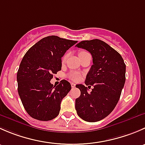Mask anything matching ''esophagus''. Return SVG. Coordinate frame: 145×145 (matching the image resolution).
<instances>
[{
	"mask_svg": "<svg viewBox=\"0 0 145 145\" xmlns=\"http://www.w3.org/2000/svg\"><path fill=\"white\" fill-rule=\"evenodd\" d=\"M71 87H72V88H75L76 87V84L74 83H71Z\"/></svg>",
	"mask_w": 145,
	"mask_h": 145,
	"instance_id": "1",
	"label": "esophagus"
}]
</instances>
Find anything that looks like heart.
<instances>
[{
    "label": "heart",
    "instance_id": "heart-1",
    "mask_svg": "<svg viewBox=\"0 0 145 145\" xmlns=\"http://www.w3.org/2000/svg\"><path fill=\"white\" fill-rule=\"evenodd\" d=\"M86 52H86V51H81V52H79V53H78V56H80V55L86 53ZM66 57H67V55H65L63 57V58H62V61H63V62L66 59ZM69 77L71 80H73V81H78V80L80 79V78H81V75H80L78 73L71 72V73H70L69 75Z\"/></svg>",
    "mask_w": 145,
    "mask_h": 145
}]
</instances>
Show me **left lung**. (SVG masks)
Returning a JSON list of instances; mask_svg holds the SVG:
<instances>
[{
  "instance_id": "left-lung-1",
  "label": "left lung",
  "mask_w": 145,
  "mask_h": 145,
  "mask_svg": "<svg viewBox=\"0 0 145 145\" xmlns=\"http://www.w3.org/2000/svg\"><path fill=\"white\" fill-rule=\"evenodd\" d=\"M76 46L93 57L85 83L94 86L88 93L84 85L76 86L81 90L76 99V110L84 121L96 122L106 117L117 105L125 81V64L117 51L99 39L83 40Z\"/></svg>"
}]
</instances>
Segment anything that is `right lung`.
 Wrapping results in <instances>:
<instances>
[{
    "label": "right lung",
    "instance_id": "obj_1",
    "mask_svg": "<svg viewBox=\"0 0 145 145\" xmlns=\"http://www.w3.org/2000/svg\"><path fill=\"white\" fill-rule=\"evenodd\" d=\"M77 40L56 36L43 38L26 52L17 74L18 93L30 116L50 121L58 116L62 99L71 88L66 80L51 84L53 74L60 71L62 57Z\"/></svg>",
    "mask_w": 145,
    "mask_h": 145
}]
</instances>
